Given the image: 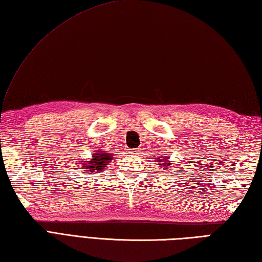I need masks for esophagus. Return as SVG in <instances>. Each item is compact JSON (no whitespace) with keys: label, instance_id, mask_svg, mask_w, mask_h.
Wrapping results in <instances>:
<instances>
[{"label":"esophagus","instance_id":"1","mask_svg":"<svg viewBox=\"0 0 262 262\" xmlns=\"http://www.w3.org/2000/svg\"><path fill=\"white\" fill-rule=\"evenodd\" d=\"M138 152H140V148H133L132 149V153L133 154H138Z\"/></svg>","mask_w":262,"mask_h":262}]
</instances>
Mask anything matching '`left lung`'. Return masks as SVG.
I'll return each instance as SVG.
<instances>
[{
	"instance_id": "1",
	"label": "left lung",
	"mask_w": 262,
	"mask_h": 262,
	"mask_svg": "<svg viewBox=\"0 0 262 262\" xmlns=\"http://www.w3.org/2000/svg\"><path fill=\"white\" fill-rule=\"evenodd\" d=\"M157 161L155 162H158L159 166L161 168V170H165L166 166H170L171 165V161L169 160V158H165V157H158L157 155Z\"/></svg>"
}]
</instances>
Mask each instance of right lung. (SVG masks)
<instances>
[{
	"instance_id": "1",
	"label": "right lung",
	"mask_w": 262,
	"mask_h": 262,
	"mask_svg": "<svg viewBox=\"0 0 262 262\" xmlns=\"http://www.w3.org/2000/svg\"><path fill=\"white\" fill-rule=\"evenodd\" d=\"M114 159V155L111 153H107L101 149H96V153H93L90 160L81 161V169H83L84 174H93L99 173L103 171L104 168H107L109 162Z\"/></svg>"
}]
</instances>
